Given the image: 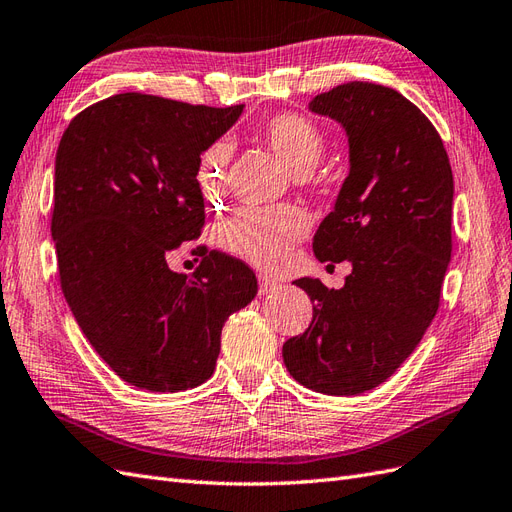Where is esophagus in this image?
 Returning a JSON list of instances; mask_svg holds the SVG:
<instances>
[{
    "label": "esophagus",
    "instance_id": "1",
    "mask_svg": "<svg viewBox=\"0 0 512 512\" xmlns=\"http://www.w3.org/2000/svg\"><path fill=\"white\" fill-rule=\"evenodd\" d=\"M258 282H260V295H271L275 290L282 288V284L271 280L269 275H258Z\"/></svg>",
    "mask_w": 512,
    "mask_h": 512
}]
</instances>
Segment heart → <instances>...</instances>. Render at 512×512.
Masks as SVG:
<instances>
[{"label":"heart","mask_w":512,"mask_h":512,"mask_svg":"<svg viewBox=\"0 0 512 512\" xmlns=\"http://www.w3.org/2000/svg\"><path fill=\"white\" fill-rule=\"evenodd\" d=\"M256 137L286 168L297 174H310L321 161L325 135L314 120L282 112L262 120ZM232 148L226 142H215L202 150L196 178L209 200L224 196L228 189V168ZM308 230V217L295 206H265V209H243L219 224L215 239L222 250L250 262L260 269H278Z\"/></svg>","instance_id":"1"}]
</instances>
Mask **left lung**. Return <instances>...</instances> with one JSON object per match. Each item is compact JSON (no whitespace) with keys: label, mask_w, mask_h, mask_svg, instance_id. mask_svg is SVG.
<instances>
[{"label":"left lung","mask_w":512,"mask_h":512,"mask_svg":"<svg viewBox=\"0 0 512 512\" xmlns=\"http://www.w3.org/2000/svg\"><path fill=\"white\" fill-rule=\"evenodd\" d=\"M308 107L349 137V176L312 250L353 271L342 288L293 282L312 299V323L282 355L306 388L353 396L390 379L435 319L452 252V168L431 120L392 88L351 81Z\"/></svg>","instance_id":"obj_1"}]
</instances>
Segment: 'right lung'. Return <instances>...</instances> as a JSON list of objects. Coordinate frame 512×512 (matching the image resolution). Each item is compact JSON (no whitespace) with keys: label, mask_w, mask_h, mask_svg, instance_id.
<instances>
[{"label":"right lung","mask_w":512,"mask_h":512,"mask_svg":"<svg viewBox=\"0 0 512 512\" xmlns=\"http://www.w3.org/2000/svg\"><path fill=\"white\" fill-rule=\"evenodd\" d=\"M241 114L127 92L84 109L60 140L51 237L62 293L94 351L135 388L204 383L228 316L258 293L250 267L206 247L189 275L168 265L204 226L202 150Z\"/></svg>","instance_id":"right-lung-1"}]
</instances>
